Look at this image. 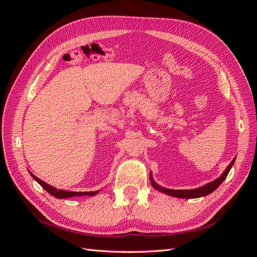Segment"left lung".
Masks as SVG:
<instances>
[{
  "mask_svg": "<svg viewBox=\"0 0 257 257\" xmlns=\"http://www.w3.org/2000/svg\"><path fill=\"white\" fill-rule=\"evenodd\" d=\"M236 161V157L232 159V161L229 163V165L226 167V169L224 170L223 174L215 179V180L209 182L200 188H196V189H192V190H173V189H167L164 188V186H161L160 184H158L157 182L154 181V179L152 177V174L150 173V182L152 184L153 188L155 190H158L161 193H164L166 195L169 196H174L177 198H198V197H204L211 194L213 191H215L217 188H219L220 184L226 179L230 168L234 165V163Z\"/></svg>",
  "mask_w": 257,
  "mask_h": 257,
  "instance_id": "1",
  "label": "left lung"
}]
</instances>
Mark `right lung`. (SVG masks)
Returning <instances> with one entry per match:
<instances>
[{
	"label": "right lung",
	"mask_w": 257,
	"mask_h": 257,
	"mask_svg": "<svg viewBox=\"0 0 257 257\" xmlns=\"http://www.w3.org/2000/svg\"><path fill=\"white\" fill-rule=\"evenodd\" d=\"M30 175L33 177L35 181H37L42 185V188L47 191L49 194H51L52 196L57 197L59 199L61 198H69V197H74V196H94L95 194H97L99 191H94V192H71V191H63V190H58L56 188H53L52 185H49L48 183H46L45 181L41 180L40 178H37L34 176L32 173H30Z\"/></svg>",
	"instance_id": "right-lung-1"
}]
</instances>
